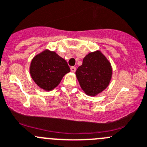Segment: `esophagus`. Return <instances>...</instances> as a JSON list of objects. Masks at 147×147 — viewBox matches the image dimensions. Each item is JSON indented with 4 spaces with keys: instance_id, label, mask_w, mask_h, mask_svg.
<instances>
[{
    "instance_id": "1",
    "label": "esophagus",
    "mask_w": 147,
    "mask_h": 147,
    "mask_svg": "<svg viewBox=\"0 0 147 147\" xmlns=\"http://www.w3.org/2000/svg\"><path fill=\"white\" fill-rule=\"evenodd\" d=\"M71 71H72V72H74V73L75 71H76V68L75 66H72V67H71Z\"/></svg>"
}]
</instances>
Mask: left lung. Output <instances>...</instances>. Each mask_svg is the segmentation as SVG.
<instances>
[{"instance_id":"1","label":"left lung","mask_w":147,"mask_h":147,"mask_svg":"<svg viewBox=\"0 0 147 147\" xmlns=\"http://www.w3.org/2000/svg\"><path fill=\"white\" fill-rule=\"evenodd\" d=\"M112 74L111 64L99 50L86 55L76 71L81 87L89 96H96L105 90L110 84Z\"/></svg>"}]
</instances>
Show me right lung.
Masks as SVG:
<instances>
[{
  "mask_svg": "<svg viewBox=\"0 0 147 147\" xmlns=\"http://www.w3.org/2000/svg\"><path fill=\"white\" fill-rule=\"evenodd\" d=\"M70 71L65 60L49 50H45L34 56L29 68L32 79L45 91L55 89Z\"/></svg>",
  "mask_w": 147,
  "mask_h": 147,
  "instance_id": "right-lung-1",
  "label": "right lung"
}]
</instances>
